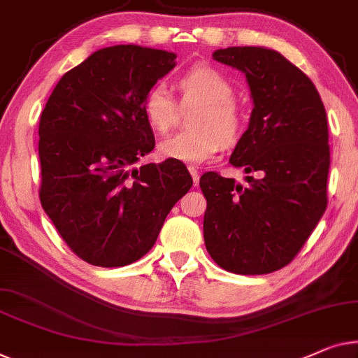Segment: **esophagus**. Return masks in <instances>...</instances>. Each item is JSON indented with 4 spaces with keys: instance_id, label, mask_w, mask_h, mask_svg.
Here are the masks:
<instances>
[{
    "instance_id": "obj_1",
    "label": "esophagus",
    "mask_w": 358,
    "mask_h": 358,
    "mask_svg": "<svg viewBox=\"0 0 358 358\" xmlns=\"http://www.w3.org/2000/svg\"><path fill=\"white\" fill-rule=\"evenodd\" d=\"M189 173L192 176V179H194V185H199V180H200L199 171H196L194 166H189Z\"/></svg>"
}]
</instances>
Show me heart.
Instances as JSON below:
<instances>
[{"label":"heart","instance_id":"obj_1","mask_svg":"<svg viewBox=\"0 0 358 358\" xmlns=\"http://www.w3.org/2000/svg\"><path fill=\"white\" fill-rule=\"evenodd\" d=\"M182 105H199L192 116L194 129L169 136L159 142L164 159L199 164L213 157L224 143H234L242 131V113L232 100L231 82L213 67L196 66L179 79ZM143 115L153 131L166 134L179 116L178 101L163 82L150 87L143 98Z\"/></svg>","mask_w":358,"mask_h":358}]
</instances>
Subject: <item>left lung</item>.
<instances>
[{"label":"left lung","mask_w":358,"mask_h":358,"mask_svg":"<svg viewBox=\"0 0 358 358\" xmlns=\"http://www.w3.org/2000/svg\"><path fill=\"white\" fill-rule=\"evenodd\" d=\"M213 59L245 74L253 110L229 158L247 184L200 178L205 245L227 271L268 274L294 260L326 210V111L313 82L278 51L229 46Z\"/></svg>","instance_id":"obj_1"}]
</instances>
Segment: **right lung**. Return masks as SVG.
Returning a JSON list of instances; mask_svg holds the SVG:
<instances>
[{
    "label": "right lung",
    "instance_id": "obj_1",
    "mask_svg": "<svg viewBox=\"0 0 358 358\" xmlns=\"http://www.w3.org/2000/svg\"><path fill=\"white\" fill-rule=\"evenodd\" d=\"M174 66L171 51L106 46L66 72L41 111V206L90 265L142 258L192 187L182 162L134 166L155 147L145 93Z\"/></svg>",
    "mask_w": 358,
    "mask_h": 358
}]
</instances>
